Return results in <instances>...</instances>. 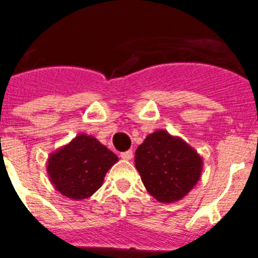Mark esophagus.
Masks as SVG:
<instances>
[{
    "mask_svg": "<svg viewBox=\"0 0 258 258\" xmlns=\"http://www.w3.org/2000/svg\"><path fill=\"white\" fill-rule=\"evenodd\" d=\"M120 156H121L122 160H132V159H133V151H131V150H129V151L121 152V155H120Z\"/></svg>",
    "mask_w": 258,
    "mask_h": 258,
    "instance_id": "34e87169",
    "label": "esophagus"
}]
</instances>
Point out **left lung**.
I'll use <instances>...</instances> for the list:
<instances>
[{
	"instance_id": "8db88e82",
	"label": "left lung",
	"mask_w": 258,
	"mask_h": 258,
	"mask_svg": "<svg viewBox=\"0 0 258 258\" xmlns=\"http://www.w3.org/2000/svg\"><path fill=\"white\" fill-rule=\"evenodd\" d=\"M134 163L146 190L166 204L183 199L203 172L202 156L182 138L163 129L146 137L136 150Z\"/></svg>"
}]
</instances>
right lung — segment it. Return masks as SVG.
Returning a JSON list of instances; mask_svg holds the SVG:
<instances>
[{"instance_id": "right-lung-1", "label": "right lung", "mask_w": 258, "mask_h": 258, "mask_svg": "<svg viewBox=\"0 0 258 258\" xmlns=\"http://www.w3.org/2000/svg\"><path fill=\"white\" fill-rule=\"evenodd\" d=\"M117 161L97 138L81 133L50 154L46 170L56 191L72 200H83L101 187L106 173Z\"/></svg>"}]
</instances>
